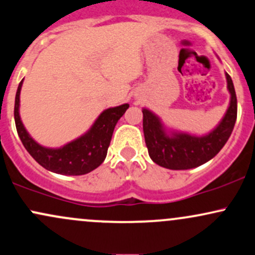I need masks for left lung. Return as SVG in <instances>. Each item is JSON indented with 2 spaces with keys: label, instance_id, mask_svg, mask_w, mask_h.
I'll list each match as a JSON object with an SVG mask.
<instances>
[{
  "label": "left lung",
  "instance_id": "obj_1",
  "mask_svg": "<svg viewBox=\"0 0 255 255\" xmlns=\"http://www.w3.org/2000/svg\"><path fill=\"white\" fill-rule=\"evenodd\" d=\"M230 93L226 113L207 134L196 135L168 128L155 113L142 109V130L150 158L158 166L173 170L196 168L212 159L230 138L237 117V99L231 77L225 72Z\"/></svg>",
  "mask_w": 255,
  "mask_h": 255
}]
</instances>
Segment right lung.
<instances>
[{"label":"right lung","mask_w":255,"mask_h":255,"mask_svg":"<svg viewBox=\"0 0 255 255\" xmlns=\"http://www.w3.org/2000/svg\"><path fill=\"white\" fill-rule=\"evenodd\" d=\"M19 83L14 104L16 132L27 152L43 168L61 175H83L92 172L104 162L115 126L126 113L129 104L109 108L98 116L88 130L60 147H46L38 144L26 130L19 114L20 91Z\"/></svg>","instance_id":"obj_1"}]
</instances>
